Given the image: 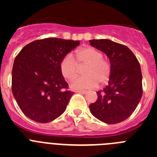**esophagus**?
<instances>
[{
	"instance_id": "obj_1",
	"label": "esophagus",
	"mask_w": 157,
	"mask_h": 157,
	"mask_svg": "<svg viewBox=\"0 0 157 157\" xmlns=\"http://www.w3.org/2000/svg\"><path fill=\"white\" fill-rule=\"evenodd\" d=\"M76 92L80 93V94H87V93H88L87 91H86V90H77Z\"/></svg>"
}]
</instances>
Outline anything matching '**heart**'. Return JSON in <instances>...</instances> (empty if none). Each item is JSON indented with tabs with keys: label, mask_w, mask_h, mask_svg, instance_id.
<instances>
[{
	"label": "heart",
	"mask_w": 157,
	"mask_h": 157,
	"mask_svg": "<svg viewBox=\"0 0 157 157\" xmlns=\"http://www.w3.org/2000/svg\"><path fill=\"white\" fill-rule=\"evenodd\" d=\"M85 66L83 69L84 76L74 79L71 82L72 90H85L104 84L109 78L110 65L103 59V54L94 47L86 46L76 52L74 59L70 55H66L59 63V69L64 78L71 80L75 77L78 66Z\"/></svg>",
	"instance_id": "heart-1"
}]
</instances>
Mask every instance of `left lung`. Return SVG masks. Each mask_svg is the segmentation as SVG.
<instances>
[{
	"instance_id": "left-lung-1",
	"label": "left lung",
	"mask_w": 157,
	"mask_h": 157,
	"mask_svg": "<svg viewBox=\"0 0 157 157\" xmlns=\"http://www.w3.org/2000/svg\"><path fill=\"white\" fill-rule=\"evenodd\" d=\"M90 42L105 52L111 63L109 84L97 92L98 100L90 105V110L105 123L124 121L134 112L142 96L139 62L130 48L120 43L109 39H94Z\"/></svg>"
}]
</instances>
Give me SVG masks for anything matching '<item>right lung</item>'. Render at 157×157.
Segmentation results:
<instances>
[{
    "mask_svg": "<svg viewBox=\"0 0 157 157\" xmlns=\"http://www.w3.org/2000/svg\"><path fill=\"white\" fill-rule=\"evenodd\" d=\"M79 41L48 37L25 45L16 56L12 91L19 109L30 120L48 123L63 114L73 92L59 63Z\"/></svg>",
    "mask_w": 157,
    "mask_h": 157,
    "instance_id": "right-lung-1",
    "label": "right lung"
}]
</instances>
